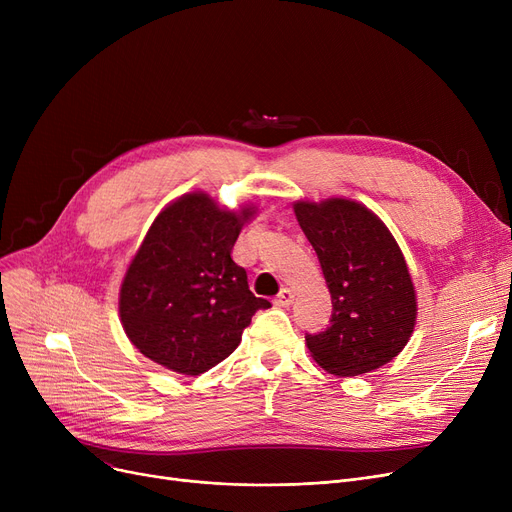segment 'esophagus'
Masks as SVG:
<instances>
[{
	"instance_id": "obj_1",
	"label": "esophagus",
	"mask_w": 512,
	"mask_h": 512,
	"mask_svg": "<svg viewBox=\"0 0 512 512\" xmlns=\"http://www.w3.org/2000/svg\"><path fill=\"white\" fill-rule=\"evenodd\" d=\"M292 301H294V290L282 288L278 297L274 299V305H278V307H288V305H292Z\"/></svg>"
}]
</instances>
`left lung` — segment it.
Listing matches in <instances>:
<instances>
[{
  "instance_id": "left-lung-1",
  "label": "left lung",
  "mask_w": 512,
  "mask_h": 512,
  "mask_svg": "<svg viewBox=\"0 0 512 512\" xmlns=\"http://www.w3.org/2000/svg\"><path fill=\"white\" fill-rule=\"evenodd\" d=\"M294 213L332 294L330 326L305 336L313 361L338 378L390 363L417 324L415 286L392 232L353 199H301Z\"/></svg>"
}]
</instances>
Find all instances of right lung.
<instances>
[{
	"label": "right lung",
	"instance_id": "right-lung-1",
	"mask_svg": "<svg viewBox=\"0 0 512 512\" xmlns=\"http://www.w3.org/2000/svg\"><path fill=\"white\" fill-rule=\"evenodd\" d=\"M255 213L253 205L220 207L203 191L157 213L118 299L122 328L139 353L182 375L205 373L234 353L255 311L272 307L232 261L234 242Z\"/></svg>",
	"mask_w": 512,
	"mask_h": 512
}]
</instances>
